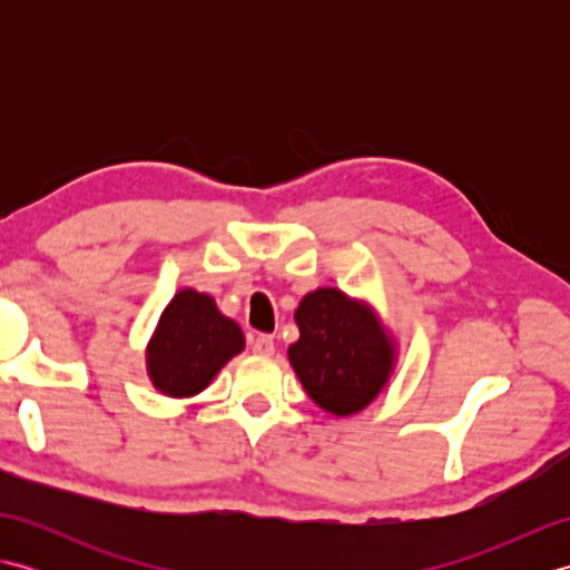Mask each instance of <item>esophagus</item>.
<instances>
[{"label":"esophagus","mask_w":570,"mask_h":570,"mask_svg":"<svg viewBox=\"0 0 570 570\" xmlns=\"http://www.w3.org/2000/svg\"><path fill=\"white\" fill-rule=\"evenodd\" d=\"M249 345H252V353L264 355V357H269V355L274 353V337H272L269 333H259V335H254Z\"/></svg>","instance_id":"obj_1"}]
</instances>
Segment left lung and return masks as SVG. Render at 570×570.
Instances as JSON below:
<instances>
[{
	"label": "left lung",
	"instance_id": "left-lung-1",
	"mask_svg": "<svg viewBox=\"0 0 570 570\" xmlns=\"http://www.w3.org/2000/svg\"><path fill=\"white\" fill-rule=\"evenodd\" d=\"M301 337L288 360L308 396L337 416L355 414L392 372V343L365 306L337 288H318L296 308Z\"/></svg>",
	"mask_w": 570,
	"mask_h": 570
}]
</instances>
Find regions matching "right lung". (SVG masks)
<instances>
[{
	"label": "right lung",
	"instance_id": "add662e5",
	"mask_svg": "<svg viewBox=\"0 0 570 570\" xmlns=\"http://www.w3.org/2000/svg\"><path fill=\"white\" fill-rule=\"evenodd\" d=\"M242 347L239 325L225 318L210 296L184 288L164 311L149 345L151 382L168 396H190Z\"/></svg>",
	"mask_w": 570,
	"mask_h": 570
}]
</instances>
